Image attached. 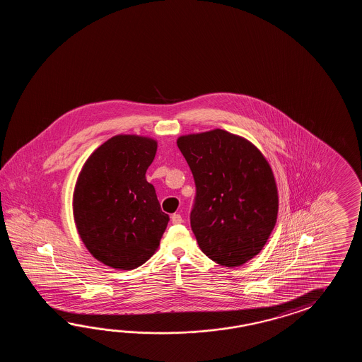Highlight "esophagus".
<instances>
[{
  "instance_id": "esophagus-1",
  "label": "esophagus",
  "mask_w": 362,
  "mask_h": 362,
  "mask_svg": "<svg viewBox=\"0 0 362 362\" xmlns=\"http://www.w3.org/2000/svg\"><path fill=\"white\" fill-rule=\"evenodd\" d=\"M172 223H181L184 220H182V216L178 215V214H175V215H172Z\"/></svg>"
}]
</instances>
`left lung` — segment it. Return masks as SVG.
<instances>
[{"mask_svg":"<svg viewBox=\"0 0 362 362\" xmlns=\"http://www.w3.org/2000/svg\"><path fill=\"white\" fill-rule=\"evenodd\" d=\"M177 146L197 186L190 225L200 250L229 268L254 259L277 223V184L265 156L223 129L185 134Z\"/></svg>","mask_w":362,"mask_h":362,"instance_id":"8db88e82","label":"left lung"}]
</instances>
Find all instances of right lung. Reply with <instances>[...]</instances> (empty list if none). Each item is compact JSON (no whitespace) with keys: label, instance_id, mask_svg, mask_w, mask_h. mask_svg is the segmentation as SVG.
<instances>
[{"label":"right lung","instance_id":"obj_1","mask_svg":"<svg viewBox=\"0 0 362 362\" xmlns=\"http://www.w3.org/2000/svg\"><path fill=\"white\" fill-rule=\"evenodd\" d=\"M156 148L151 137L117 134L93 151L77 176L72 197L77 233L93 257L114 269L146 262L170 221L146 180Z\"/></svg>","mask_w":362,"mask_h":362}]
</instances>
